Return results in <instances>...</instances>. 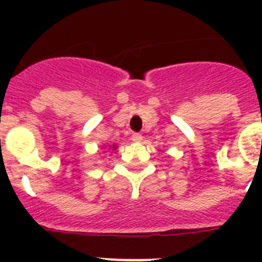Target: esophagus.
<instances>
[{
    "mask_svg": "<svg viewBox=\"0 0 262 262\" xmlns=\"http://www.w3.org/2000/svg\"><path fill=\"white\" fill-rule=\"evenodd\" d=\"M132 140H133V141H141V140H143V136L140 135V133H133V135H132Z\"/></svg>",
    "mask_w": 262,
    "mask_h": 262,
    "instance_id": "obj_1",
    "label": "esophagus"
}]
</instances>
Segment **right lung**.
I'll use <instances>...</instances> for the list:
<instances>
[{
	"label": "right lung",
	"mask_w": 262,
	"mask_h": 262,
	"mask_svg": "<svg viewBox=\"0 0 262 262\" xmlns=\"http://www.w3.org/2000/svg\"><path fill=\"white\" fill-rule=\"evenodd\" d=\"M111 148H113V149H115V148H117V147H115V145H113V147H111Z\"/></svg>",
	"instance_id": "right-lung-1"
}]
</instances>
